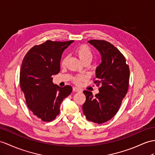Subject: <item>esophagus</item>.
Wrapping results in <instances>:
<instances>
[{
  "instance_id": "1",
  "label": "esophagus",
  "mask_w": 155,
  "mask_h": 155,
  "mask_svg": "<svg viewBox=\"0 0 155 155\" xmlns=\"http://www.w3.org/2000/svg\"><path fill=\"white\" fill-rule=\"evenodd\" d=\"M73 91H75V92H81V89H79V88H77V87H73Z\"/></svg>"
}]
</instances>
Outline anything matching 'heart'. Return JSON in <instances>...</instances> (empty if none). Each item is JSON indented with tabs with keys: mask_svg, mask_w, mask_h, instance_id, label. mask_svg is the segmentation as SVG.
Here are the masks:
<instances>
[{
	"mask_svg": "<svg viewBox=\"0 0 155 155\" xmlns=\"http://www.w3.org/2000/svg\"><path fill=\"white\" fill-rule=\"evenodd\" d=\"M75 53L84 64L87 62H91L93 58V54L91 50V48L88 46H87V45H80V46H79L75 48ZM66 61V57H64L61 61L62 66H64L65 64ZM85 78L86 77L84 75H75V76L73 78V82L76 85H80L81 81L85 80Z\"/></svg>",
	"mask_w": 155,
	"mask_h": 155,
	"instance_id": "b5f03b06",
	"label": "heart"
}]
</instances>
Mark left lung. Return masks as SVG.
Listing matches in <instances>:
<instances>
[{
    "label": "left lung",
    "mask_w": 155,
    "mask_h": 155,
    "mask_svg": "<svg viewBox=\"0 0 155 155\" xmlns=\"http://www.w3.org/2000/svg\"><path fill=\"white\" fill-rule=\"evenodd\" d=\"M88 42L100 52L102 62L97 68L94 83L100 87L95 97L84 91L86 101L83 112L88 121L106 122L114 117L120 108L129 87L130 68L124 56L118 48L104 40L93 39Z\"/></svg>",
    "instance_id": "obj_1"
}]
</instances>
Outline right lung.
<instances>
[{
    "mask_svg": "<svg viewBox=\"0 0 155 155\" xmlns=\"http://www.w3.org/2000/svg\"><path fill=\"white\" fill-rule=\"evenodd\" d=\"M74 41L47 40L33 46L22 61L20 84L26 104L33 114L44 122L56 118L63 99L72 91L70 85L60 87L54 84L52 76L59 73L61 56Z\"/></svg>",
    "mask_w": 155,
    "mask_h": 155,
    "instance_id": "add662e5",
    "label": "right lung"
}]
</instances>
